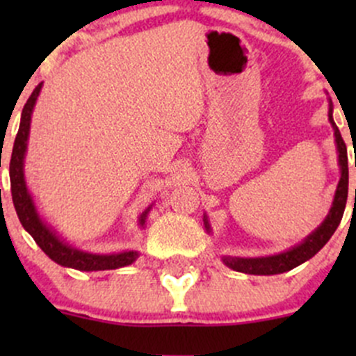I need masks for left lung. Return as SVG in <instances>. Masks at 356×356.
<instances>
[{
  "instance_id": "8db88e82",
  "label": "left lung",
  "mask_w": 356,
  "mask_h": 356,
  "mask_svg": "<svg viewBox=\"0 0 356 356\" xmlns=\"http://www.w3.org/2000/svg\"><path fill=\"white\" fill-rule=\"evenodd\" d=\"M329 120H331L334 136H336V145L337 153H339V167H341V179L337 184L336 196H334L332 208L325 220L322 222L321 227L315 232H312L301 245L294 246L293 250L284 251V253L274 254V257H265V258H238V257H224V264L229 268L236 272H245V274H254V275H272V274H282L288 272L291 268L298 267L303 261L310 260L312 257L318 253L324 248L325 243L331 239V236L336 232L337 225H339L341 218H343L344 208H346L348 200V153L346 145H344L341 132L337 125L334 124L332 118V108H329ZM204 225L208 227V222L204 220Z\"/></svg>"
}]
</instances>
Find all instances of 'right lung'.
Masks as SVG:
<instances>
[{"mask_svg":"<svg viewBox=\"0 0 356 356\" xmlns=\"http://www.w3.org/2000/svg\"><path fill=\"white\" fill-rule=\"evenodd\" d=\"M39 91H41V84L35 86L32 95L29 96L27 103L24 105L22 118H20V127L17 132L15 143H13L12 158H10V184H12V200L13 207H15L17 215H19L20 224L24 225L25 231L34 238L39 248L51 258L56 264L63 265V267L77 268V270H111V268L125 267L131 265L136 258L139 257L138 251H124V253L117 254H92L79 251L75 248L67 246L65 243L60 241L48 227L41 222L38 211H35L34 203H32L31 195L27 193L24 181V156L25 149H27V138L29 129H31V115L32 108L35 105ZM148 210L141 215V225L145 224V218Z\"/></svg>","mask_w":356,"mask_h":356,"instance_id":"right-lung-1","label":"right lung"}]
</instances>
